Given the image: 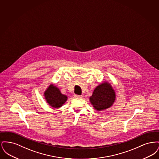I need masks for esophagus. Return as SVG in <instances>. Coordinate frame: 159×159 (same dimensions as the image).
I'll list each match as a JSON object with an SVG mask.
<instances>
[{"instance_id":"1","label":"esophagus","mask_w":159,"mask_h":159,"mask_svg":"<svg viewBox=\"0 0 159 159\" xmlns=\"http://www.w3.org/2000/svg\"><path fill=\"white\" fill-rule=\"evenodd\" d=\"M74 97L76 98H81L82 97V95H74Z\"/></svg>"}]
</instances>
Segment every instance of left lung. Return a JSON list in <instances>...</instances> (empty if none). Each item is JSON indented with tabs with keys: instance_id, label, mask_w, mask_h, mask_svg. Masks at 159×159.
Instances as JSON below:
<instances>
[{
	"instance_id": "8db88e82",
	"label": "left lung",
	"mask_w": 159,
	"mask_h": 159,
	"mask_svg": "<svg viewBox=\"0 0 159 159\" xmlns=\"http://www.w3.org/2000/svg\"><path fill=\"white\" fill-rule=\"evenodd\" d=\"M116 97L115 91L111 84L105 82L95 88L89 101L93 108L100 111L113 106Z\"/></svg>"
}]
</instances>
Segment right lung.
<instances>
[{"mask_svg":"<svg viewBox=\"0 0 159 159\" xmlns=\"http://www.w3.org/2000/svg\"><path fill=\"white\" fill-rule=\"evenodd\" d=\"M44 96L47 103L55 108H60L67 100V97L61 93L60 90L53 84L47 88Z\"/></svg>","mask_w":159,"mask_h":159,"instance_id":"obj_1","label":"right lung"}]
</instances>
